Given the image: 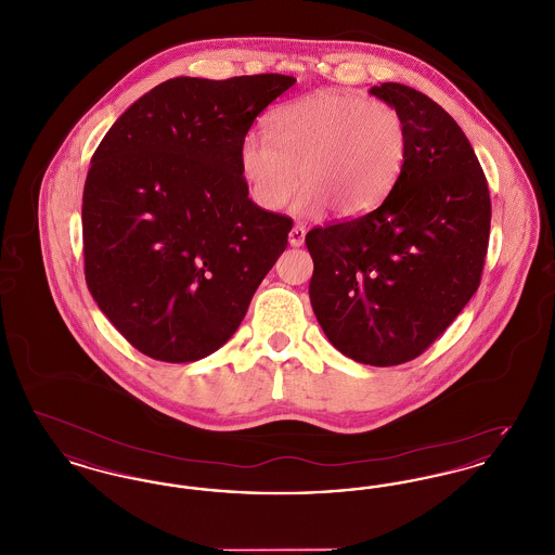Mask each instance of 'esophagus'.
<instances>
[{
    "instance_id": "obj_1",
    "label": "esophagus",
    "mask_w": 555,
    "mask_h": 555,
    "mask_svg": "<svg viewBox=\"0 0 555 555\" xmlns=\"http://www.w3.org/2000/svg\"><path fill=\"white\" fill-rule=\"evenodd\" d=\"M304 241H306V227L304 224H295L289 233L291 245L299 247V245H304Z\"/></svg>"
}]
</instances>
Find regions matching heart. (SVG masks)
<instances>
[{"instance_id":"heart-1","label":"heart","mask_w":555,"mask_h":555,"mask_svg":"<svg viewBox=\"0 0 555 555\" xmlns=\"http://www.w3.org/2000/svg\"><path fill=\"white\" fill-rule=\"evenodd\" d=\"M258 134L241 143L238 162L249 193L279 211L297 189L295 210L356 218L393 189L408 158V129L396 106L344 91H318L276 107Z\"/></svg>"}]
</instances>
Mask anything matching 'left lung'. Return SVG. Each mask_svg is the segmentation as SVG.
<instances>
[{
	"label": "left lung",
	"mask_w": 555,
	"mask_h": 555,
	"mask_svg": "<svg viewBox=\"0 0 555 555\" xmlns=\"http://www.w3.org/2000/svg\"><path fill=\"white\" fill-rule=\"evenodd\" d=\"M370 93L399 109L408 158L380 206L306 235L310 301L344 356L397 366L435 344L478 289L491 197L470 141L443 107L399 82Z\"/></svg>",
	"instance_id": "obj_1"
}]
</instances>
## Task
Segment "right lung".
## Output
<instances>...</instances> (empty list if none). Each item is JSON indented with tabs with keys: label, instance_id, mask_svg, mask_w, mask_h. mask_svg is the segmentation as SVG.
Instances as JSON below:
<instances>
[{
	"label": "right lung",
	"instance_id": "right-lung-1",
	"mask_svg": "<svg viewBox=\"0 0 555 555\" xmlns=\"http://www.w3.org/2000/svg\"><path fill=\"white\" fill-rule=\"evenodd\" d=\"M295 79L166 80L98 145L82 191L85 281L141 353L195 362L227 344L293 220L256 206L238 152Z\"/></svg>",
	"mask_w": 555,
	"mask_h": 555
}]
</instances>
